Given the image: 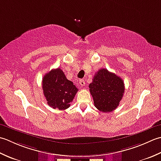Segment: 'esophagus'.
<instances>
[{"mask_svg":"<svg viewBox=\"0 0 161 161\" xmlns=\"http://www.w3.org/2000/svg\"><path fill=\"white\" fill-rule=\"evenodd\" d=\"M79 84L81 85V87H83L84 85H85V80L83 79H80L79 80Z\"/></svg>","mask_w":161,"mask_h":161,"instance_id":"esophagus-1","label":"esophagus"}]
</instances>
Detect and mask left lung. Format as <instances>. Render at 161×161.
<instances>
[{"mask_svg":"<svg viewBox=\"0 0 161 161\" xmlns=\"http://www.w3.org/2000/svg\"><path fill=\"white\" fill-rule=\"evenodd\" d=\"M89 87L95 107L103 113L116 109L125 90L122 78L106 69L97 71Z\"/></svg>","mask_w":161,"mask_h":161,"instance_id":"obj_1","label":"left lung"}]
</instances>
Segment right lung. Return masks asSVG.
I'll return each instance as SVG.
<instances>
[{
    "label": "right lung",
    "instance_id": "1",
    "mask_svg": "<svg viewBox=\"0 0 161 161\" xmlns=\"http://www.w3.org/2000/svg\"><path fill=\"white\" fill-rule=\"evenodd\" d=\"M42 89L48 106L60 110L70 106V103L78 90L60 68L52 69L44 75Z\"/></svg>",
    "mask_w": 161,
    "mask_h": 161
}]
</instances>
